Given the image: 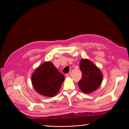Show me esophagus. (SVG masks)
Wrapping results in <instances>:
<instances>
[{"label": "esophagus", "mask_w": 129, "mask_h": 129, "mask_svg": "<svg viewBox=\"0 0 129 129\" xmlns=\"http://www.w3.org/2000/svg\"><path fill=\"white\" fill-rule=\"evenodd\" d=\"M70 76H71V73H70L67 74H66V76L67 77H70Z\"/></svg>", "instance_id": "esophagus-1"}]
</instances>
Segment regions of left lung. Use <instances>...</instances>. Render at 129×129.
<instances>
[{
    "label": "left lung",
    "instance_id": "obj_1",
    "mask_svg": "<svg viewBox=\"0 0 129 129\" xmlns=\"http://www.w3.org/2000/svg\"><path fill=\"white\" fill-rule=\"evenodd\" d=\"M80 67L82 73L81 79L78 82L80 89L84 93L95 91L102 83V73L94 64L87 59L81 60Z\"/></svg>",
    "mask_w": 129,
    "mask_h": 129
}]
</instances>
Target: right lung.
<instances>
[{
	"label": "right lung",
	"instance_id": "add662e5",
	"mask_svg": "<svg viewBox=\"0 0 129 129\" xmlns=\"http://www.w3.org/2000/svg\"><path fill=\"white\" fill-rule=\"evenodd\" d=\"M64 80L63 74L58 72L50 62H46L33 73L32 84L36 90L48 97L56 95Z\"/></svg>",
	"mask_w": 129,
	"mask_h": 129
}]
</instances>
